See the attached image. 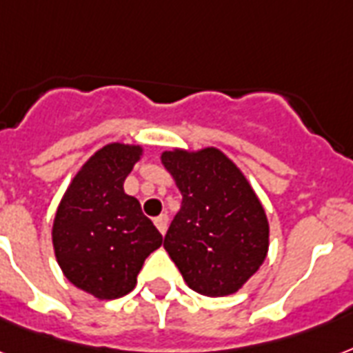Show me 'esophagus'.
<instances>
[{
	"instance_id": "34e87169",
	"label": "esophagus",
	"mask_w": 353,
	"mask_h": 353,
	"mask_svg": "<svg viewBox=\"0 0 353 353\" xmlns=\"http://www.w3.org/2000/svg\"><path fill=\"white\" fill-rule=\"evenodd\" d=\"M155 222V225H157V230L165 235L166 230H168V214H159L157 219L153 220Z\"/></svg>"
}]
</instances>
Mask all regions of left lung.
<instances>
[{
  "mask_svg": "<svg viewBox=\"0 0 353 353\" xmlns=\"http://www.w3.org/2000/svg\"><path fill=\"white\" fill-rule=\"evenodd\" d=\"M161 159L183 196L165 250L192 290L233 294L268 252L265 209L242 172L216 148L174 150Z\"/></svg>",
  "mask_w": 353,
  "mask_h": 353,
  "instance_id": "1",
  "label": "left lung"
}]
</instances>
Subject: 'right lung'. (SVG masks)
<instances>
[{"label":"right lung","instance_id":"obj_1","mask_svg":"<svg viewBox=\"0 0 353 353\" xmlns=\"http://www.w3.org/2000/svg\"><path fill=\"white\" fill-rule=\"evenodd\" d=\"M141 146L107 144L83 165L66 190L53 222V248L64 276L99 300L134 289L144 261L163 235L123 192V181L141 159Z\"/></svg>","mask_w":353,"mask_h":353}]
</instances>
